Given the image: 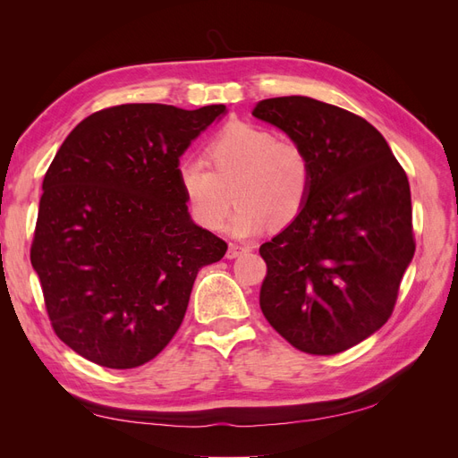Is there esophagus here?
<instances>
[{
    "label": "esophagus",
    "mask_w": 458,
    "mask_h": 458,
    "mask_svg": "<svg viewBox=\"0 0 458 458\" xmlns=\"http://www.w3.org/2000/svg\"><path fill=\"white\" fill-rule=\"evenodd\" d=\"M248 250H250V248L248 246H241V244H229V248H227V258L229 259H233V258H239V256H242V254H246Z\"/></svg>",
    "instance_id": "34e87169"
}]
</instances>
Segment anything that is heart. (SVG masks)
Wrapping results in <instances>:
<instances>
[{"label": "heart", "instance_id": "b5f03b06", "mask_svg": "<svg viewBox=\"0 0 458 458\" xmlns=\"http://www.w3.org/2000/svg\"><path fill=\"white\" fill-rule=\"evenodd\" d=\"M208 160L183 157L175 165L192 219L204 229L224 227L233 197L239 210L233 216L234 237H252L269 224L281 229L306 210L313 164L300 143L279 140L271 130L246 122H229L206 147Z\"/></svg>", "mask_w": 458, "mask_h": 458}]
</instances>
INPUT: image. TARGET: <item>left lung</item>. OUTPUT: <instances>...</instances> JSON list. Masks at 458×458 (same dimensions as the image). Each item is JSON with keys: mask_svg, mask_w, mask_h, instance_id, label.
I'll return each instance as SVG.
<instances>
[{"mask_svg": "<svg viewBox=\"0 0 458 458\" xmlns=\"http://www.w3.org/2000/svg\"><path fill=\"white\" fill-rule=\"evenodd\" d=\"M252 114L313 164L306 210L259 246V308L300 352L350 350L390 318L414 256L407 174L382 133L340 106L290 95L259 101Z\"/></svg>", "mask_w": 458, "mask_h": 458, "instance_id": "left-lung-1", "label": "left lung"}]
</instances>
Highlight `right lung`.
<instances>
[{"mask_svg":"<svg viewBox=\"0 0 458 458\" xmlns=\"http://www.w3.org/2000/svg\"><path fill=\"white\" fill-rule=\"evenodd\" d=\"M225 105L131 103L93 113L44 177L30 248L51 327L106 369H133L170 344L200 267L227 242L189 216L175 165Z\"/></svg>","mask_w":458,"mask_h":458,"instance_id":"obj_1","label":"right lung"}]
</instances>
